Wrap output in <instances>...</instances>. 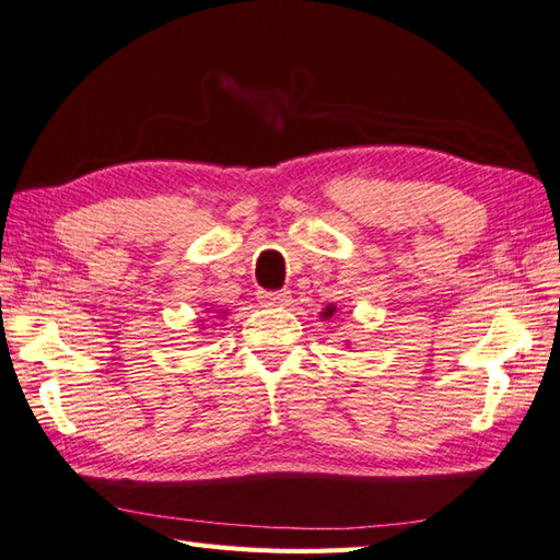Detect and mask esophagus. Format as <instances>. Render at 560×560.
I'll list each match as a JSON object with an SVG mask.
<instances>
[{"label": "esophagus", "instance_id": "34e87169", "mask_svg": "<svg viewBox=\"0 0 560 560\" xmlns=\"http://www.w3.org/2000/svg\"><path fill=\"white\" fill-rule=\"evenodd\" d=\"M258 300L264 306H284L290 302V290H278V292H260Z\"/></svg>", "mask_w": 560, "mask_h": 560}]
</instances>
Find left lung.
I'll use <instances>...</instances> for the list:
<instances>
[{
    "label": "left lung",
    "instance_id": "obj_1",
    "mask_svg": "<svg viewBox=\"0 0 560 560\" xmlns=\"http://www.w3.org/2000/svg\"><path fill=\"white\" fill-rule=\"evenodd\" d=\"M332 312H335V306H328V308H326V312H323V316H326V318H328V316H332Z\"/></svg>",
    "mask_w": 560,
    "mask_h": 560
}]
</instances>
